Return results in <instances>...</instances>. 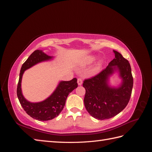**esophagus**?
<instances>
[{"mask_svg":"<svg viewBox=\"0 0 152 152\" xmlns=\"http://www.w3.org/2000/svg\"><path fill=\"white\" fill-rule=\"evenodd\" d=\"M77 83L79 86H81L82 84V80L81 79H77Z\"/></svg>","mask_w":152,"mask_h":152,"instance_id":"esophagus-1","label":"esophagus"}]
</instances>
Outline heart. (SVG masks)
<instances>
[{
    "label": "heart",
    "mask_w": 152,
    "mask_h": 152,
    "mask_svg": "<svg viewBox=\"0 0 152 152\" xmlns=\"http://www.w3.org/2000/svg\"><path fill=\"white\" fill-rule=\"evenodd\" d=\"M96 58H97V56H95V55H89V56H87L86 57H85V58L83 59V60H82L81 63V65L82 66H89L96 61ZM103 64V60H102V59H101V60H99L95 64L93 69H92V72L93 73H97L100 70V68L102 67Z\"/></svg>",
    "instance_id": "heart-1"
}]
</instances>
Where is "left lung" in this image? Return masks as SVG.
Wrapping results in <instances>:
<instances>
[{
	"instance_id": "1",
	"label": "left lung",
	"mask_w": 152,
	"mask_h": 152,
	"mask_svg": "<svg viewBox=\"0 0 152 152\" xmlns=\"http://www.w3.org/2000/svg\"><path fill=\"white\" fill-rule=\"evenodd\" d=\"M115 58L99 74L84 81L86 89L85 107L92 117L98 120L117 115L126 108L131 96L133 78L129 61L121 53L113 50ZM117 72L121 79L117 86L109 84V78Z\"/></svg>"
}]
</instances>
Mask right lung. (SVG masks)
Returning <instances> with one entry per match:
<instances>
[{
	"label": "right lung",
	"mask_w": 152,
	"mask_h": 152,
	"mask_svg": "<svg viewBox=\"0 0 152 152\" xmlns=\"http://www.w3.org/2000/svg\"><path fill=\"white\" fill-rule=\"evenodd\" d=\"M54 56H49L42 50H36L23 64L20 73V78L17 87V96L23 108L26 113L33 118L40 121H47L59 115L65 107L68 94L77 88L76 78L70 81H60L56 88L48 98L40 102L32 103L27 100L22 93L21 80L25 70L39 63L53 59Z\"/></svg>",
	"instance_id": "add662e5"
}]
</instances>
